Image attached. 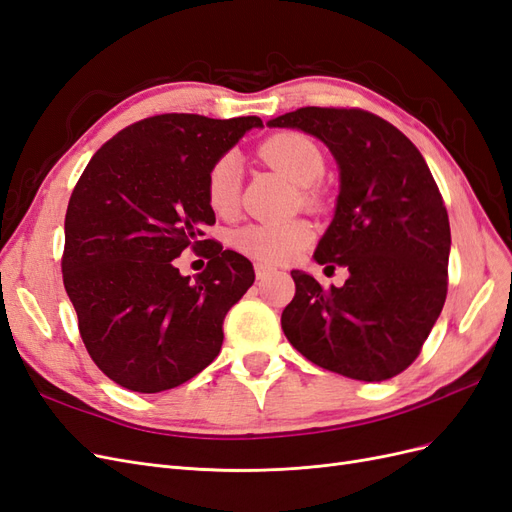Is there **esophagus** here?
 Here are the masks:
<instances>
[{
    "label": "esophagus",
    "mask_w": 512,
    "mask_h": 512,
    "mask_svg": "<svg viewBox=\"0 0 512 512\" xmlns=\"http://www.w3.org/2000/svg\"><path fill=\"white\" fill-rule=\"evenodd\" d=\"M254 271H256V280H267V277L273 273V269L267 267V265H262V262H256Z\"/></svg>",
    "instance_id": "1"
}]
</instances>
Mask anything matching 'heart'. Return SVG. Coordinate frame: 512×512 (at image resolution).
Listing matches in <instances>:
<instances>
[{"instance_id": "b5f03b06", "label": "heart", "mask_w": 512, "mask_h": 512, "mask_svg": "<svg viewBox=\"0 0 512 512\" xmlns=\"http://www.w3.org/2000/svg\"><path fill=\"white\" fill-rule=\"evenodd\" d=\"M258 156L280 170L294 185H301L303 200H314V185L324 173V153L301 132H280L258 147ZM241 160L237 153H222L207 170L205 196L211 211L232 215L239 207ZM312 241V228L303 220L286 224H247L232 232L230 243L237 252L265 265H282L297 258Z\"/></svg>"}]
</instances>
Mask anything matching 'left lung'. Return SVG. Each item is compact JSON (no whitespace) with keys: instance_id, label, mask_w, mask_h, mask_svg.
<instances>
[{"instance_id":"1","label":"left lung","mask_w":512,"mask_h":512,"mask_svg":"<svg viewBox=\"0 0 512 512\" xmlns=\"http://www.w3.org/2000/svg\"><path fill=\"white\" fill-rule=\"evenodd\" d=\"M269 126L303 130L331 149L339 196L314 258L350 273L329 290L290 273L297 292L282 312L288 342L352 380L401 374L421 354L448 288L451 226L425 158L393 123L361 108L305 106Z\"/></svg>"}]
</instances>
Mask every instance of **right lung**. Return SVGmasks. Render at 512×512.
<instances>
[{"instance_id":"1","label":"right lung","mask_w":512,"mask_h":512,"mask_svg":"<svg viewBox=\"0 0 512 512\" xmlns=\"http://www.w3.org/2000/svg\"><path fill=\"white\" fill-rule=\"evenodd\" d=\"M258 117L166 113L106 141L66 211L64 286L94 363L123 389L160 393L200 374L224 342V318L254 284L245 256L205 235L215 224L207 170ZM203 249L194 281L172 260Z\"/></svg>"}]
</instances>
